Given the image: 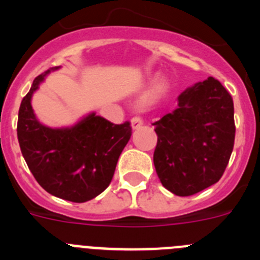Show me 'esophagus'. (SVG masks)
I'll list each match as a JSON object with an SVG mask.
<instances>
[{"mask_svg": "<svg viewBox=\"0 0 260 260\" xmlns=\"http://www.w3.org/2000/svg\"><path fill=\"white\" fill-rule=\"evenodd\" d=\"M143 125V119L141 118L139 116H134L132 118V126L133 128H138V127H141V126Z\"/></svg>", "mask_w": 260, "mask_h": 260, "instance_id": "obj_1", "label": "esophagus"}]
</instances>
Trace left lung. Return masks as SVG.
<instances>
[{
	"instance_id": "1",
	"label": "left lung",
	"mask_w": 260,
	"mask_h": 260,
	"mask_svg": "<svg viewBox=\"0 0 260 260\" xmlns=\"http://www.w3.org/2000/svg\"><path fill=\"white\" fill-rule=\"evenodd\" d=\"M153 164L162 186L189 197L216 183L228 165L236 137L231 93L210 77L183 91L178 107L152 123Z\"/></svg>"
}]
</instances>
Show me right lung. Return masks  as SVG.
I'll use <instances>...</instances> for the list:
<instances>
[{
	"label": "right lung",
	"mask_w": 260,
	"mask_h": 260,
	"mask_svg": "<svg viewBox=\"0 0 260 260\" xmlns=\"http://www.w3.org/2000/svg\"><path fill=\"white\" fill-rule=\"evenodd\" d=\"M49 73L35 78L20 103L17 126L20 151L45 191L65 201L83 203L109 186L119 155L132 137V126L127 121L114 125L95 113L71 127L52 128L40 123L32 109L31 98Z\"/></svg>",
	"instance_id": "right-lung-1"
}]
</instances>
